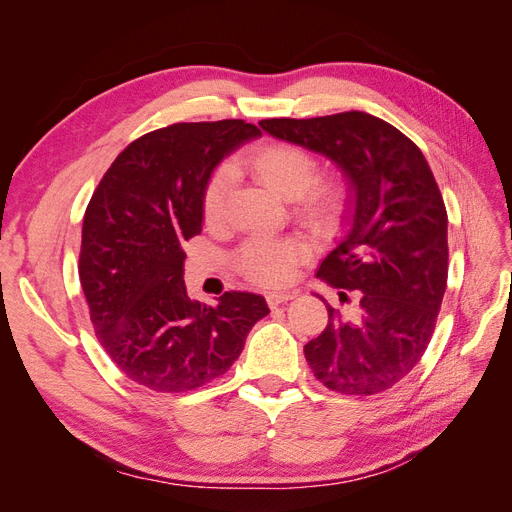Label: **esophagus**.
I'll return each instance as SVG.
<instances>
[{"mask_svg":"<svg viewBox=\"0 0 512 512\" xmlns=\"http://www.w3.org/2000/svg\"><path fill=\"white\" fill-rule=\"evenodd\" d=\"M265 297H267V303H269L271 307H275V305L286 303V301L297 297V292H267Z\"/></svg>","mask_w":512,"mask_h":512,"instance_id":"esophagus-1","label":"esophagus"}]
</instances>
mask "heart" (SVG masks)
Returning a JSON list of instances; mask_svg holds the SVG:
<instances>
[{
  "label": "heart",
  "mask_w": 512,
  "mask_h": 512,
  "mask_svg": "<svg viewBox=\"0 0 512 512\" xmlns=\"http://www.w3.org/2000/svg\"><path fill=\"white\" fill-rule=\"evenodd\" d=\"M243 168L265 183L284 200H294V213L318 232H333L344 218L346 188L339 181H314L318 175L316 160L297 145L265 143L243 158ZM226 166L213 170L207 179L200 211L207 224L222 220L224 200L230 185ZM309 256V245L299 237L250 239L237 254L239 271L260 286L288 284L297 267Z\"/></svg>",
  "instance_id": "b5f03b06"
}]
</instances>
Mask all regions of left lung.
Returning a JSON list of instances; mask_svg holds the SVG:
<instances>
[{"label":"left lung","mask_w":512,"mask_h":512,"mask_svg":"<svg viewBox=\"0 0 512 512\" xmlns=\"http://www.w3.org/2000/svg\"><path fill=\"white\" fill-rule=\"evenodd\" d=\"M258 126L331 160L348 185L350 228L318 277L361 290L359 307L344 316L327 305V327L303 348L309 367L342 395L391 389L425 354L448 277V218L425 156L391 123L361 111Z\"/></svg>","instance_id":"obj_1"}]
</instances>
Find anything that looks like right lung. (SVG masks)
Instances as JSON below:
<instances>
[{"label": "right lung", "instance_id": "add662e5", "mask_svg": "<svg viewBox=\"0 0 512 512\" xmlns=\"http://www.w3.org/2000/svg\"><path fill=\"white\" fill-rule=\"evenodd\" d=\"M241 119L173 123L123 149L91 196L79 277L102 348L132 382L183 393L224 376L269 314L252 292L192 301L183 241L203 228L200 196L230 151L258 138Z\"/></svg>", "mask_w": 512, "mask_h": 512}]
</instances>
